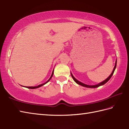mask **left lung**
<instances>
[{
  "mask_svg": "<svg viewBox=\"0 0 129 129\" xmlns=\"http://www.w3.org/2000/svg\"><path fill=\"white\" fill-rule=\"evenodd\" d=\"M116 62H117V60H116L115 66H114V70H113V71L112 73H111L110 75L109 76V77H108V78H107V79H106L105 80H104V81H103L102 82L100 83H99V84H96V85H89L85 84H84V83H82V82H79V81H78V80H77V79H76L75 78H74V77H73V76L72 75V73H71V76H72V77L73 78V79L74 81H75V82H76V83H77L78 84H79V85H82V86H83V87H87V88H97V87H99V86H101V85H104V84H105L106 83H107V82L109 81V79H110V78L111 77V76H113V73H114V71H115V68H116Z\"/></svg>",
  "mask_w": 129,
  "mask_h": 129,
  "instance_id": "obj_1",
  "label": "left lung"
}]
</instances>
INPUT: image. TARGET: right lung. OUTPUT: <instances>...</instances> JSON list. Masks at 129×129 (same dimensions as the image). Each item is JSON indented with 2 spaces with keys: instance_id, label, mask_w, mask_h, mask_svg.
<instances>
[{
  "instance_id": "1",
  "label": "right lung",
  "mask_w": 129,
  "mask_h": 129,
  "mask_svg": "<svg viewBox=\"0 0 129 129\" xmlns=\"http://www.w3.org/2000/svg\"><path fill=\"white\" fill-rule=\"evenodd\" d=\"M53 72H52V74H51V77H50V79H48V81H47L46 82H45V83H43V84H40V85H38V86H35V87H26V88H29V89H35V88H38L42 86V85H45V84H46L48 82H49V81H50V80L51 79V78H52V77L53 76Z\"/></svg>"
}]
</instances>
